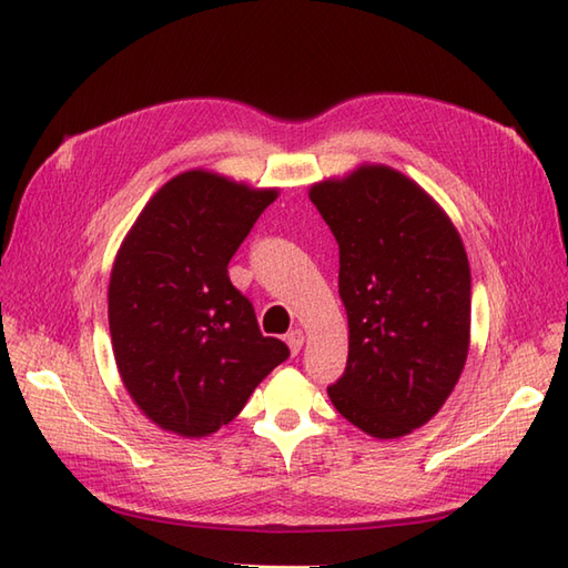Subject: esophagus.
Returning a JSON list of instances; mask_svg holds the SVG:
<instances>
[{"label": "esophagus", "instance_id": "34e87169", "mask_svg": "<svg viewBox=\"0 0 568 568\" xmlns=\"http://www.w3.org/2000/svg\"><path fill=\"white\" fill-rule=\"evenodd\" d=\"M285 341H287V348H290V353L297 355V353H300V348H302V344H305V334H302L300 328H293V332H290V334L285 336Z\"/></svg>", "mask_w": 568, "mask_h": 568}]
</instances>
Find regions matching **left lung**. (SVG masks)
<instances>
[{"label":"left lung","instance_id":"1","mask_svg":"<svg viewBox=\"0 0 568 568\" xmlns=\"http://www.w3.org/2000/svg\"><path fill=\"white\" fill-rule=\"evenodd\" d=\"M310 201L338 244L348 363L328 397L373 438L428 424L467 361L471 275L455 224L399 171L365 164L314 183Z\"/></svg>","mask_w":568,"mask_h":568}]
</instances>
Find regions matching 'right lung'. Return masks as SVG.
<instances>
[{"instance_id":"obj_1","label":"right lung","mask_w":568,"mask_h":568,"mask_svg":"<svg viewBox=\"0 0 568 568\" xmlns=\"http://www.w3.org/2000/svg\"><path fill=\"white\" fill-rule=\"evenodd\" d=\"M278 191L203 169L166 181L130 227L111 271L118 373L140 412L203 438L242 412L290 351L263 336L227 263Z\"/></svg>"}]
</instances>
